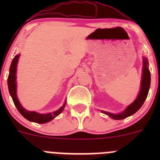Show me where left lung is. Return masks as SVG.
<instances>
[{
	"label": "left lung",
	"mask_w": 160,
	"mask_h": 160,
	"mask_svg": "<svg viewBox=\"0 0 160 160\" xmlns=\"http://www.w3.org/2000/svg\"><path fill=\"white\" fill-rule=\"evenodd\" d=\"M142 80L140 90L137 96L136 99L130 104L126 108L119 114H114V113L108 112L105 111H101L104 114H107L109 117L114 120H122V119L126 118L137 112L142 106L147 98L148 93H149L150 83H151V76H150V71L149 70V62L146 57H143L142 59Z\"/></svg>",
	"instance_id": "8db88e82"
}]
</instances>
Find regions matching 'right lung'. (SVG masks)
<instances>
[{
  "label": "right lung",
  "mask_w": 160,
  "mask_h": 160,
  "mask_svg": "<svg viewBox=\"0 0 160 160\" xmlns=\"http://www.w3.org/2000/svg\"><path fill=\"white\" fill-rule=\"evenodd\" d=\"M19 57H20V54H18L13 59L10 69H9V75L8 78V90L11 98H12L13 102H14L15 107L17 108L18 111L27 120L38 124L47 123V122L52 121L56 116H58L59 114L62 113V111L65 108L67 101H65L63 105L59 108L57 111H53L52 113H47V114H40V113L36 112V111H30L24 108L22 104H21V103L19 102V100L17 96V81H16L17 77H16V72H17V65Z\"/></svg>",
  "instance_id": "1"
}]
</instances>
